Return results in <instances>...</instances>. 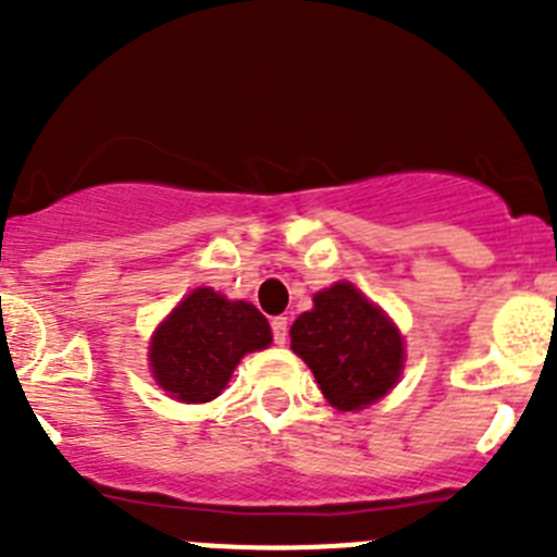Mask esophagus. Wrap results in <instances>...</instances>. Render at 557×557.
Listing matches in <instances>:
<instances>
[{"label": "esophagus", "instance_id": "34e87169", "mask_svg": "<svg viewBox=\"0 0 557 557\" xmlns=\"http://www.w3.org/2000/svg\"><path fill=\"white\" fill-rule=\"evenodd\" d=\"M270 329H273L275 346H284V343H287V329H289L287 318H284V314H278V318H273V321H270Z\"/></svg>", "mask_w": 557, "mask_h": 557}]
</instances>
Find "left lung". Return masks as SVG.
Returning a JSON list of instances; mask_svg holds the SVG:
<instances>
[{
  "mask_svg": "<svg viewBox=\"0 0 557 557\" xmlns=\"http://www.w3.org/2000/svg\"><path fill=\"white\" fill-rule=\"evenodd\" d=\"M312 301L289 337L329 405L351 412L387 396L405 368V339L396 323L348 282L314 293Z\"/></svg>",
  "mask_w": 557,
  "mask_h": 557,
  "instance_id": "8db88e82",
  "label": "left lung"
}]
</instances>
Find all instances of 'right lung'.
<instances>
[{
	"mask_svg": "<svg viewBox=\"0 0 557 557\" xmlns=\"http://www.w3.org/2000/svg\"><path fill=\"white\" fill-rule=\"evenodd\" d=\"M270 323L253 304L198 287L166 314L150 339L152 376L172 398L203 405L228 385L239 359L270 346Z\"/></svg>",
	"mask_w": 557,
	"mask_h": 557,
	"instance_id": "add662e5",
	"label": "right lung"
}]
</instances>
